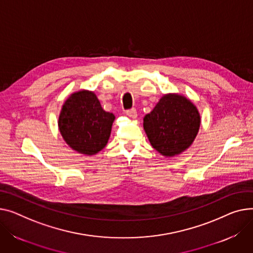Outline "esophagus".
Listing matches in <instances>:
<instances>
[{"label": "esophagus", "mask_w": 253, "mask_h": 253, "mask_svg": "<svg viewBox=\"0 0 253 253\" xmlns=\"http://www.w3.org/2000/svg\"><path fill=\"white\" fill-rule=\"evenodd\" d=\"M126 115L130 118H132V119H135V118L137 117V112L135 109H131V110H127L126 112Z\"/></svg>", "instance_id": "esophagus-1"}]
</instances>
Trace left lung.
<instances>
[{"instance_id": "1", "label": "left lung", "mask_w": 253, "mask_h": 253, "mask_svg": "<svg viewBox=\"0 0 253 253\" xmlns=\"http://www.w3.org/2000/svg\"><path fill=\"white\" fill-rule=\"evenodd\" d=\"M200 122V114L189 98L180 93H166L143 118V129L158 153L173 158L190 147Z\"/></svg>"}]
</instances>
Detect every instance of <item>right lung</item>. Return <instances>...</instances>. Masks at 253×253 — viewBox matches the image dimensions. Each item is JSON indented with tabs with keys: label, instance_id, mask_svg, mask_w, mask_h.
<instances>
[{
	"label": "right lung",
	"instance_id": "obj_1",
	"mask_svg": "<svg viewBox=\"0 0 253 253\" xmlns=\"http://www.w3.org/2000/svg\"><path fill=\"white\" fill-rule=\"evenodd\" d=\"M115 118L102 108L93 91L80 89L65 100L58 127L63 139L73 150L94 156L107 145Z\"/></svg>",
	"mask_w": 253,
	"mask_h": 253
}]
</instances>
